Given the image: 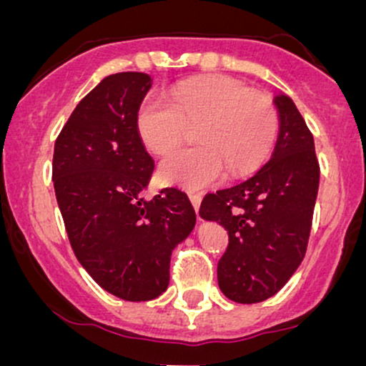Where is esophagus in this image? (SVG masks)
Returning a JSON list of instances; mask_svg holds the SVG:
<instances>
[{"mask_svg":"<svg viewBox=\"0 0 366 366\" xmlns=\"http://www.w3.org/2000/svg\"><path fill=\"white\" fill-rule=\"evenodd\" d=\"M189 199H191L192 207H194L196 213H199V204H201V196L197 192H189Z\"/></svg>","mask_w":366,"mask_h":366,"instance_id":"1","label":"esophagus"}]
</instances>
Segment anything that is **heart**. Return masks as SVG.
Instances as JSON below:
<instances>
[{"instance_id":"b5f03b06","label":"heart","mask_w":366,"mask_h":366,"mask_svg":"<svg viewBox=\"0 0 366 366\" xmlns=\"http://www.w3.org/2000/svg\"><path fill=\"white\" fill-rule=\"evenodd\" d=\"M187 127H196L197 146L169 154L158 179L167 186L203 189L225 169L239 177L264 162L279 132V113L268 96L224 75L179 84L170 102L149 94L137 108V134L151 153H169Z\"/></svg>"}]
</instances>
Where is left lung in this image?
<instances>
[{
  "mask_svg": "<svg viewBox=\"0 0 366 366\" xmlns=\"http://www.w3.org/2000/svg\"><path fill=\"white\" fill-rule=\"evenodd\" d=\"M279 139L268 163L234 187L209 192L199 215L229 234L217 267L229 300L251 305L284 287L303 262L312 230L320 165L313 134L296 104L277 96Z\"/></svg>",
  "mask_w": 366,
  "mask_h": 366,
  "instance_id": "obj_1",
  "label": "left lung"
}]
</instances>
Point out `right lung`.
I'll list each match as a JSON object with an SVG mask.
<instances>
[{
	"mask_svg": "<svg viewBox=\"0 0 366 366\" xmlns=\"http://www.w3.org/2000/svg\"><path fill=\"white\" fill-rule=\"evenodd\" d=\"M151 77H104L79 102L54 142L53 184L79 263L104 291L125 301L165 292L170 256L194 229L196 213L175 187L146 201L154 162L136 129Z\"/></svg>",
	"mask_w": 366,
	"mask_h": 366,
	"instance_id": "1",
	"label": "right lung"
}]
</instances>
